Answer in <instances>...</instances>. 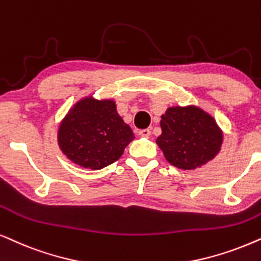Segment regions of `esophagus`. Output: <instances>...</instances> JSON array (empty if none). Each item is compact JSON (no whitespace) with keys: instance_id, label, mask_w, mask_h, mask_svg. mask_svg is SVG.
<instances>
[{"instance_id":"34e87169","label":"esophagus","mask_w":261,"mask_h":261,"mask_svg":"<svg viewBox=\"0 0 261 261\" xmlns=\"http://www.w3.org/2000/svg\"><path fill=\"white\" fill-rule=\"evenodd\" d=\"M139 135H140V137H144V138H148L151 135V130L150 129H141V130H139Z\"/></svg>"}]
</instances>
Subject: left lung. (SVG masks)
<instances>
[{
	"label": "left lung",
	"instance_id": "left-lung-1",
	"mask_svg": "<svg viewBox=\"0 0 261 261\" xmlns=\"http://www.w3.org/2000/svg\"><path fill=\"white\" fill-rule=\"evenodd\" d=\"M161 128L155 144L165 160L182 170L202 167L222 150V128L211 114L194 104L169 107L161 116Z\"/></svg>",
	"mask_w": 261,
	"mask_h": 261
}]
</instances>
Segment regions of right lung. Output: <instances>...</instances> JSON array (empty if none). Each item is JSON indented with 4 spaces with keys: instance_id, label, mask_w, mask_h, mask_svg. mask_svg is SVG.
I'll list each match as a JSON object with an SVG mask.
<instances>
[{
    "instance_id": "1",
    "label": "right lung",
    "mask_w": 261,
    "mask_h": 261,
    "mask_svg": "<svg viewBox=\"0 0 261 261\" xmlns=\"http://www.w3.org/2000/svg\"><path fill=\"white\" fill-rule=\"evenodd\" d=\"M132 128L116 110L114 99L80 98L57 129L60 150L81 168L99 170L116 162L134 140Z\"/></svg>"
}]
</instances>
